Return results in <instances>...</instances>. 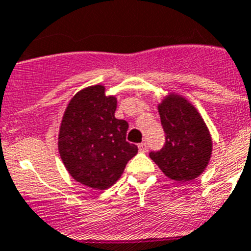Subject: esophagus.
<instances>
[{
  "mask_svg": "<svg viewBox=\"0 0 251 251\" xmlns=\"http://www.w3.org/2000/svg\"><path fill=\"white\" fill-rule=\"evenodd\" d=\"M138 148L141 152H146V151H147V145H146L145 142H142V143H139L138 145Z\"/></svg>",
  "mask_w": 251,
  "mask_h": 251,
  "instance_id": "34e87169",
  "label": "esophagus"
}]
</instances>
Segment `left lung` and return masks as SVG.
Listing matches in <instances>:
<instances>
[{"label": "left lung", "instance_id": "left-lung-1", "mask_svg": "<svg viewBox=\"0 0 251 251\" xmlns=\"http://www.w3.org/2000/svg\"><path fill=\"white\" fill-rule=\"evenodd\" d=\"M158 113L166 142L150 157L168 178L179 182L197 178L212 153L211 134L202 117L187 99L174 93L158 104Z\"/></svg>", "mask_w": 251, "mask_h": 251}]
</instances>
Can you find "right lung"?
I'll return each instance as SVG.
<instances>
[{
    "instance_id": "add662e5",
    "label": "right lung",
    "mask_w": 251,
    "mask_h": 251,
    "mask_svg": "<svg viewBox=\"0 0 251 251\" xmlns=\"http://www.w3.org/2000/svg\"><path fill=\"white\" fill-rule=\"evenodd\" d=\"M115 109L117 98L105 95V86H88L69 101L60 124L64 166L75 181L95 190L114 185L138 152L126 141L128 123L115 118Z\"/></svg>"
}]
</instances>
